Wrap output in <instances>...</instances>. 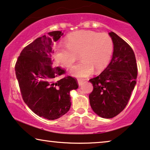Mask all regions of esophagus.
Wrapping results in <instances>:
<instances>
[{"instance_id": "esophagus-1", "label": "esophagus", "mask_w": 150, "mask_h": 150, "mask_svg": "<svg viewBox=\"0 0 150 150\" xmlns=\"http://www.w3.org/2000/svg\"><path fill=\"white\" fill-rule=\"evenodd\" d=\"M78 83H79V86H81V85H83V81H81V80H79V81H78Z\"/></svg>"}]
</instances>
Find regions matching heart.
<instances>
[{"instance_id": "obj_1", "label": "heart", "mask_w": 150, "mask_h": 150, "mask_svg": "<svg viewBox=\"0 0 150 150\" xmlns=\"http://www.w3.org/2000/svg\"><path fill=\"white\" fill-rule=\"evenodd\" d=\"M112 38L106 33L90 30H81L69 34L66 45L56 47L54 58L65 67H71L79 55L82 61L71 68V75L77 78H85L95 69L100 72L110 63L113 52Z\"/></svg>"}]
</instances>
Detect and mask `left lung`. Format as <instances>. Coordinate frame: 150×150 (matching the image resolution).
Returning <instances> with one entry per match:
<instances>
[{
  "mask_svg": "<svg viewBox=\"0 0 150 150\" xmlns=\"http://www.w3.org/2000/svg\"><path fill=\"white\" fill-rule=\"evenodd\" d=\"M112 61L98 76L89 80L93 91L89 95L91 108L104 118L117 116L127 105L137 84V65L132 47L113 32Z\"/></svg>",
  "mask_w": 150,
  "mask_h": 150,
  "instance_id": "left-lung-1",
  "label": "left lung"
}]
</instances>
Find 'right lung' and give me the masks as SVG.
<instances>
[{
    "mask_svg": "<svg viewBox=\"0 0 150 150\" xmlns=\"http://www.w3.org/2000/svg\"><path fill=\"white\" fill-rule=\"evenodd\" d=\"M61 31L36 38L22 50L15 65L23 99L35 114L48 120L65 114L71 107L70 91L79 87L74 78H56L65 71L53 66L54 42L63 36Z\"/></svg>",
    "mask_w": 150,
    "mask_h": 150,
    "instance_id": "obj_1",
    "label": "right lung"
}]
</instances>
